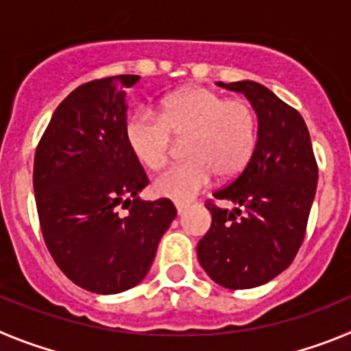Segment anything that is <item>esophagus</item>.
Returning <instances> with one entry per match:
<instances>
[{"label":"esophagus","instance_id":"1","mask_svg":"<svg viewBox=\"0 0 351 351\" xmlns=\"http://www.w3.org/2000/svg\"><path fill=\"white\" fill-rule=\"evenodd\" d=\"M175 206H176V211H178V215H183L185 211H187L189 204L187 203H175Z\"/></svg>","mask_w":351,"mask_h":351}]
</instances>
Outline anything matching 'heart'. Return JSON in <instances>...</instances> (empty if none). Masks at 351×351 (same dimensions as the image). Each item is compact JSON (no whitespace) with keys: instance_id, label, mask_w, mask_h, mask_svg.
Wrapping results in <instances>:
<instances>
[{"instance_id":"b5f03b06","label":"heart","mask_w":351,"mask_h":351,"mask_svg":"<svg viewBox=\"0 0 351 351\" xmlns=\"http://www.w3.org/2000/svg\"><path fill=\"white\" fill-rule=\"evenodd\" d=\"M173 136L187 138L189 160L157 176L152 189L160 197L189 201L210 187L217 173L234 176L250 162L258 138L257 113L245 99L187 87L164 97L162 117L141 106L125 122L128 145L150 171L168 164Z\"/></svg>"}]
</instances>
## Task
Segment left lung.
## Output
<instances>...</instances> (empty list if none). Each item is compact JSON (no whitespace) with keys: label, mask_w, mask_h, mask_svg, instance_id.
<instances>
[{"label":"left lung","mask_w":351,"mask_h":351,"mask_svg":"<svg viewBox=\"0 0 351 351\" xmlns=\"http://www.w3.org/2000/svg\"><path fill=\"white\" fill-rule=\"evenodd\" d=\"M217 84L248 97L257 113L258 138L238 178L213 194L239 208L206 204L211 227L197 243V258L215 283L254 289L285 271L301 248L318 166L298 110L257 82Z\"/></svg>","instance_id":"8db88e82"}]
</instances>
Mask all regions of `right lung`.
<instances>
[{
  "label": "right lung",
  "instance_id": "1",
  "mask_svg": "<svg viewBox=\"0 0 351 351\" xmlns=\"http://www.w3.org/2000/svg\"><path fill=\"white\" fill-rule=\"evenodd\" d=\"M138 80L117 75L77 87L53 112L34 154L45 245L59 269L89 292L138 285L176 217L169 199L138 197L148 178L125 140V89Z\"/></svg>",
  "mask_w": 351,
  "mask_h": 351
}]
</instances>
